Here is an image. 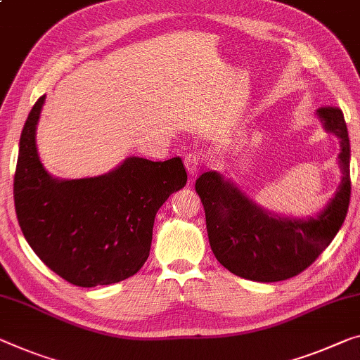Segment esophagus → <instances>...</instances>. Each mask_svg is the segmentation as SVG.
I'll list each match as a JSON object with an SVG mask.
<instances>
[{
  "label": "esophagus",
  "instance_id": "34e87169",
  "mask_svg": "<svg viewBox=\"0 0 360 360\" xmlns=\"http://www.w3.org/2000/svg\"><path fill=\"white\" fill-rule=\"evenodd\" d=\"M184 162H185V167L188 170V174L196 175L199 172V167H201V156H199V154H196V153H190V154H186V156H185Z\"/></svg>",
  "mask_w": 360,
  "mask_h": 360
}]
</instances>
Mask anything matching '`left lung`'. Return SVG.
Wrapping results in <instances>:
<instances>
[{"label": "left lung", "instance_id": "obj_1", "mask_svg": "<svg viewBox=\"0 0 360 360\" xmlns=\"http://www.w3.org/2000/svg\"><path fill=\"white\" fill-rule=\"evenodd\" d=\"M317 115L325 130L340 138L342 172L335 196L317 217L290 219L264 211L214 170L196 180L211 250L231 274L264 283L291 278L306 270L340 231L351 198L349 136L340 108H320Z\"/></svg>", "mask_w": 360, "mask_h": 360}]
</instances>
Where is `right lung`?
I'll return each instance as SVG.
<instances>
[{"mask_svg":"<svg viewBox=\"0 0 360 360\" xmlns=\"http://www.w3.org/2000/svg\"><path fill=\"white\" fill-rule=\"evenodd\" d=\"M45 95L22 129L14 175L15 214L27 243L69 283L91 288L135 275L149 256L154 217L186 185L180 158H127L110 172L59 180L43 167L37 124Z\"/></svg>","mask_w":360,"mask_h":360,"instance_id":"right-lung-1","label":"right lung"}]
</instances>
